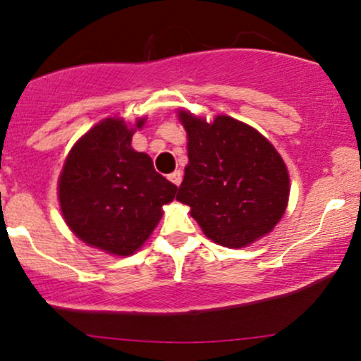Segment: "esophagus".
Masks as SVG:
<instances>
[{
	"label": "esophagus",
	"instance_id": "1",
	"mask_svg": "<svg viewBox=\"0 0 361 361\" xmlns=\"http://www.w3.org/2000/svg\"><path fill=\"white\" fill-rule=\"evenodd\" d=\"M168 178H169V181H171V183H175L176 186H180L181 180H183V173H181L180 169H176V171H173Z\"/></svg>",
	"mask_w": 361,
	"mask_h": 361
}]
</instances>
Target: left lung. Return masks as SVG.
<instances>
[{
    "label": "left lung",
    "mask_w": 361,
    "mask_h": 361,
    "mask_svg": "<svg viewBox=\"0 0 361 361\" xmlns=\"http://www.w3.org/2000/svg\"><path fill=\"white\" fill-rule=\"evenodd\" d=\"M178 117L188 134V164L176 200L221 246L244 247L271 233L287 209L290 180L270 140L226 115L210 123L186 110Z\"/></svg>",
    "instance_id": "left-lung-1"
}]
</instances>
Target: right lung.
I'll list each match as a JSON object with an SVG mask.
<instances>
[{"label":"right lung","instance_id":"add662e5","mask_svg":"<svg viewBox=\"0 0 361 361\" xmlns=\"http://www.w3.org/2000/svg\"><path fill=\"white\" fill-rule=\"evenodd\" d=\"M146 118H139L140 128ZM135 128L105 118L74 144L59 176L64 221L81 241L130 256L147 241L178 186L130 146Z\"/></svg>","mask_w":361,"mask_h":361}]
</instances>
